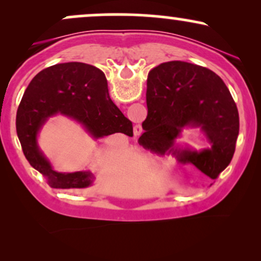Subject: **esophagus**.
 <instances>
[{"mask_svg":"<svg viewBox=\"0 0 261 261\" xmlns=\"http://www.w3.org/2000/svg\"><path fill=\"white\" fill-rule=\"evenodd\" d=\"M135 131H136V133H137V131H141V126H136V127H135Z\"/></svg>","mask_w":261,"mask_h":261,"instance_id":"1","label":"esophagus"}]
</instances>
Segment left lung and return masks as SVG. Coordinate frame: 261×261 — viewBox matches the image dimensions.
<instances>
[{
    "label": "left lung",
    "mask_w": 261,
    "mask_h": 261,
    "mask_svg": "<svg viewBox=\"0 0 261 261\" xmlns=\"http://www.w3.org/2000/svg\"><path fill=\"white\" fill-rule=\"evenodd\" d=\"M148 114L139 143L155 153H172L217 179L232 161L239 134V114L223 81L208 68L181 61L149 71L146 92ZM197 128L209 142L196 150L176 140L184 129Z\"/></svg>",
    "instance_id": "obj_1"
}]
</instances>
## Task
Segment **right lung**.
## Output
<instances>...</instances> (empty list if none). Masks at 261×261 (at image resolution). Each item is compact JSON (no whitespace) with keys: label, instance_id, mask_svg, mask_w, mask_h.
I'll list each match as a JSON object with an SVG mask.
<instances>
[{"label":"right lung","instance_id":"obj_1","mask_svg":"<svg viewBox=\"0 0 261 261\" xmlns=\"http://www.w3.org/2000/svg\"><path fill=\"white\" fill-rule=\"evenodd\" d=\"M58 114L72 119L94 140L118 133L133 137V122L110 99L106 74L95 66L83 62L50 66L27 87L16 121L25 158L51 188L92 187L95 180L92 172H58L39 147V133L45 122Z\"/></svg>","mask_w":261,"mask_h":261}]
</instances>
